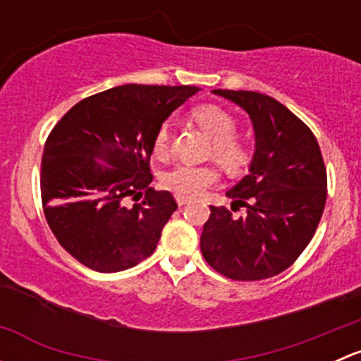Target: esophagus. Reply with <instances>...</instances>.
<instances>
[{
	"mask_svg": "<svg viewBox=\"0 0 361 361\" xmlns=\"http://www.w3.org/2000/svg\"><path fill=\"white\" fill-rule=\"evenodd\" d=\"M176 202L180 204V206H185L187 202H190V197H185V195H176Z\"/></svg>",
	"mask_w": 361,
	"mask_h": 361,
	"instance_id": "1",
	"label": "esophagus"
}]
</instances>
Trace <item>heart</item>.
<instances>
[{"label": "heart", "mask_w": 361, "mask_h": 361, "mask_svg": "<svg viewBox=\"0 0 361 361\" xmlns=\"http://www.w3.org/2000/svg\"><path fill=\"white\" fill-rule=\"evenodd\" d=\"M192 118L202 130L213 137L211 155L227 169L239 171L250 162V148L245 140L235 136L238 120L218 104H199L192 110ZM152 152L157 159H166L171 152V127L162 123L157 127L152 140ZM162 185L167 190L185 197H197L206 188L220 180V171L214 166H192L176 164L162 174Z\"/></svg>", "instance_id": "1"}]
</instances>
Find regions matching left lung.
<instances>
[{
    "instance_id": "left-lung-1",
    "label": "left lung",
    "mask_w": 361,
    "mask_h": 361,
    "mask_svg": "<svg viewBox=\"0 0 361 361\" xmlns=\"http://www.w3.org/2000/svg\"><path fill=\"white\" fill-rule=\"evenodd\" d=\"M248 111L255 155L227 197L246 207L234 218L211 206L201 251L234 281H260L286 271L309 245L326 202V167L312 130L274 97L253 90H213Z\"/></svg>"
}]
</instances>
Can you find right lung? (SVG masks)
Wrapping results in <instances>:
<instances>
[{
    "label": "right lung",
    "mask_w": 361,
    "mask_h": 361,
    "mask_svg": "<svg viewBox=\"0 0 361 361\" xmlns=\"http://www.w3.org/2000/svg\"><path fill=\"white\" fill-rule=\"evenodd\" d=\"M197 90L113 87L76 103L50 130L39 173L43 213L59 245L80 264L118 272L157 248L178 204L167 190L150 187L152 140Z\"/></svg>",
    "instance_id": "add662e5"
}]
</instances>
